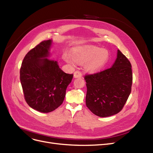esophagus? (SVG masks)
<instances>
[{
  "instance_id": "esophagus-1",
  "label": "esophagus",
  "mask_w": 153,
  "mask_h": 153,
  "mask_svg": "<svg viewBox=\"0 0 153 153\" xmlns=\"http://www.w3.org/2000/svg\"><path fill=\"white\" fill-rule=\"evenodd\" d=\"M74 78H81L82 76V74L80 71H76L75 73H74Z\"/></svg>"
}]
</instances>
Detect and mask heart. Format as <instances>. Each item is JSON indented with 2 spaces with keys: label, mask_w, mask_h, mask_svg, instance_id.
Masks as SVG:
<instances>
[{
  "label": "heart",
  "mask_w": 153,
  "mask_h": 153,
  "mask_svg": "<svg viewBox=\"0 0 153 153\" xmlns=\"http://www.w3.org/2000/svg\"><path fill=\"white\" fill-rule=\"evenodd\" d=\"M71 56L65 53L63 59L68 64L74 66L75 62L85 64V70L90 73H96L101 70L107 64L110 58V53L106 49L87 46L85 47L77 48L72 50Z\"/></svg>",
  "instance_id": "1"
}]
</instances>
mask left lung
<instances>
[{"label":"left lung","instance_id":"8db88e82","mask_svg":"<svg viewBox=\"0 0 153 153\" xmlns=\"http://www.w3.org/2000/svg\"><path fill=\"white\" fill-rule=\"evenodd\" d=\"M132 71L130 62L119 50L112 67L86 75V106L101 117L119 113L131 93Z\"/></svg>","mask_w":153,"mask_h":153}]
</instances>
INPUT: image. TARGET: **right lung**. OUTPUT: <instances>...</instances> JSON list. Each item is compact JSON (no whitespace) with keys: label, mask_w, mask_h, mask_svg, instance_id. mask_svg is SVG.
Wrapping results in <instances>:
<instances>
[{"label":"right lung","mask_w":153,"mask_h":153,"mask_svg":"<svg viewBox=\"0 0 153 153\" xmlns=\"http://www.w3.org/2000/svg\"><path fill=\"white\" fill-rule=\"evenodd\" d=\"M52 39L42 41L26 54L20 68V82L26 102L43 113L61 105L73 74L64 73L58 62L49 59Z\"/></svg>","instance_id":"obj_1"}]
</instances>
